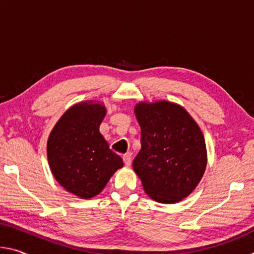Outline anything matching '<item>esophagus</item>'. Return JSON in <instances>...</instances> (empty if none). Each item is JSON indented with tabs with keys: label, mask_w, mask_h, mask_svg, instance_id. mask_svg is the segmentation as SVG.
<instances>
[{
	"label": "esophagus",
	"mask_w": 254,
	"mask_h": 254,
	"mask_svg": "<svg viewBox=\"0 0 254 254\" xmlns=\"http://www.w3.org/2000/svg\"><path fill=\"white\" fill-rule=\"evenodd\" d=\"M123 161H124V165H126L127 167H130L131 166V162H132L130 154H124V156H123Z\"/></svg>",
	"instance_id": "obj_1"
}]
</instances>
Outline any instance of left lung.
<instances>
[{
  "label": "left lung",
  "instance_id": "1",
  "mask_svg": "<svg viewBox=\"0 0 254 254\" xmlns=\"http://www.w3.org/2000/svg\"><path fill=\"white\" fill-rule=\"evenodd\" d=\"M134 113L141 150L133 160L144 191L162 204L178 203L194 190L207 163L204 135L183 106L141 102Z\"/></svg>",
  "mask_w": 254,
  "mask_h": 254
}]
</instances>
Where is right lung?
<instances>
[{"mask_svg":"<svg viewBox=\"0 0 254 254\" xmlns=\"http://www.w3.org/2000/svg\"><path fill=\"white\" fill-rule=\"evenodd\" d=\"M106 114L103 104L81 102L68 109L56 123L47 143L48 162L56 180L80 198L100 194L123 167L100 133Z\"/></svg>","mask_w":254,"mask_h":254,"instance_id":"right-lung-1","label":"right lung"}]
</instances>
